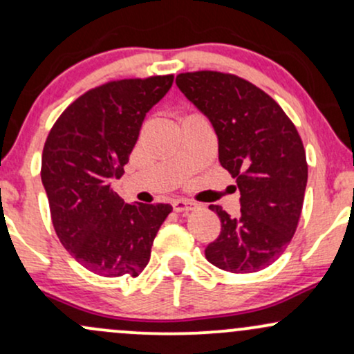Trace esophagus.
Wrapping results in <instances>:
<instances>
[{"label":"esophagus","mask_w":354,"mask_h":354,"mask_svg":"<svg viewBox=\"0 0 354 354\" xmlns=\"http://www.w3.org/2000/svg\"><path fill=\"white\" fill-rule=\"evenodd\" d=\"M196 203L189 201V200H174L173 201V209L176 213H185V211H191L196 208Z\"/></svg>","instance_id":"obj_1"}]
</instances>
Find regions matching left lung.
<instances>
[{"mask_svg":"<svg viewBox=\"0 0 354 354\" xmlns=\"http://www.w3.org/2000/svg\"><path fill=\"white\" fill-rule=\"evenodd\" d=\"M176 84L213 124L219 163L236 180L241 213L211 205L221 233L206 259L230 273L273 265L301 216L308 165L295 124L276 101L250 81L218 71L181 73Z\"/></svg>","mask_w":354,"mask_h":354,"instance_id":"8db88e82","label":"left lung"}]
</instances>
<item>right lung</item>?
<instances>
[{
	"instance_id": "1",
	"label": "right lung",
	"mask_w": 354,
	"mask_h": 354,
	"mask_svg": "<svg viewBox=\"0 0 354 354\" xmlns=\"http://www.w3.org/2000/svg\"><path fill=\"white\" fill-rule=\"evenodd\" d=\"M173 75L120 80L89 89L63 111L43 148L41 181L61 245L106 278H136L171 206L126 205L111 188L123 176L146 113Z\"/></svg>"
}]
</instances>
